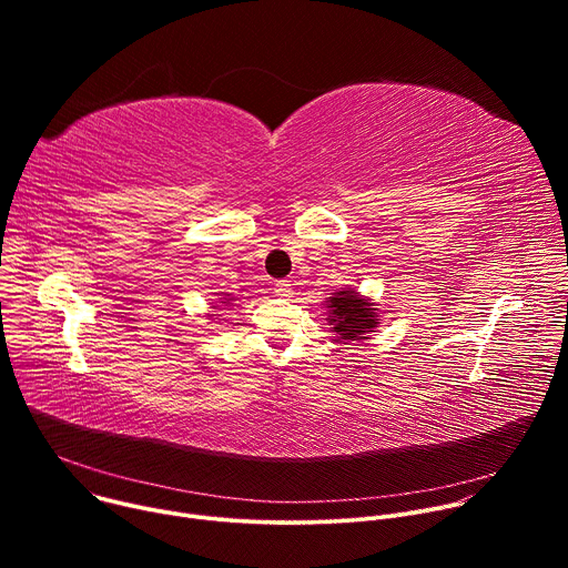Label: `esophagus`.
<instances>
[{"mask_svg":"<svg viewBox=\"0 0 568 568\" xmlns=\"http://www.w3.org/2000/svg\"><path fill=\"white\" fill-rule=\"evenodd\" d=\"M274 292H276V296L287 298V296H292V283L290 281H276Z\"/></svg>","mask_w":568,"mask_h":568,"instance_id":"34e87169","label":"esophagus"}]
</instances>
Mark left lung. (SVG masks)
Returning a JSON list of instances; mask_svg holds the SVG:
<instances>
[{
	"mask_svg": "<svg viewBox=\"0 0 568 568\" xmlns=\"http://www.w3.org/2000/svg\"><path fill=\"white\" fill-rule=\"evenodd\" d=\"M331 307L328 323L333 326V333H337V339H366L377 328V310L362 298L355 290L335 292L331 301H326Z\"/></svg>",
	"mask_w": 568,
	"mask_h": 568,
	"instance_id": "left-lung-1",
	"label": "left lung"
}]
</instances>
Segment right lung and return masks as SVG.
I'll return each instance as SVG.
<instances>
[{
	"label": "right lung",
	"instance_id": "1",
	"mask_svg": "<svg viewBox=\"0 0 568 568\" xmlns=\"http://www.w3.org/2000/svg\"><path fill=\"white\" fill-rule=\"evenodd\" d=\"M226 301H231V298H224V303H226Z\"/></svg>",
	"mask_w": 568,
	"mask_h": 568
}]
</instances>
